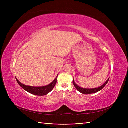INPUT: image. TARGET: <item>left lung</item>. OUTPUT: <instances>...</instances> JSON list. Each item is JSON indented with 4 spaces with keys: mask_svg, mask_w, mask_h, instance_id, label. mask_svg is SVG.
Segmentation results:
<instances>
[{
    "mask_svg": "<svg viewBox=\"0 0 128 128\" xmlns=\"http://www.w3.org/2000/svg\"><path fill=\"white\" fill-rule=\"evenodd\" d=\"M109 79L110 78L108 79V80H107V81L105 82V83L104 84H103L102 86H100L99 88H94V89H85V88H81V87L79 86H77L74 82V80L73 79V81H72V83L74 85L75 87L76 88V89L80 92V93H82V94H92V93H96L98 92L99 91L101 90L106 85V84H107V82H108L109 81Z\"/></svg>",
    "mask_w": 128,
    "mask_h": 128,
    "instance_id": "1",
    "label": "left lung"
}]
</instances>
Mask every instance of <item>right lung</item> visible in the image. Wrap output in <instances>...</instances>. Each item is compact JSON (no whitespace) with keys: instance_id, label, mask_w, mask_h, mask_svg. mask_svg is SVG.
Returning <instances> with one entry per match:
<instances>
[{"instance_id":"obj_1","label":"right lung","mask_w":128,"mask_h":128,"mask_svg":"<svg viewBox=\"0 0 128 128\" xmlns=\"http://www.w3.org/2000/svg\"><path fill=\"white\" fill-rule=\"evenodd\" d=\"M58 76V75H57L55 79L50 84H48V86H38V87L24 85L20 82L16 78L18 84L26 91H28V92L31 94H32L34 95H36L38 96H45L47 94L49 93L50 92H51L53 90L54 87L55 85L57 82Z\"/></svg>"}]
</instances>
